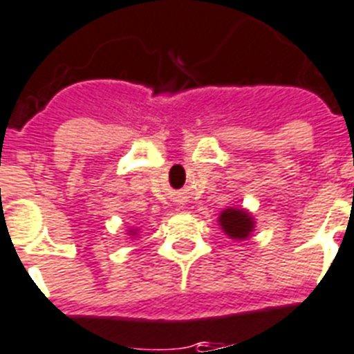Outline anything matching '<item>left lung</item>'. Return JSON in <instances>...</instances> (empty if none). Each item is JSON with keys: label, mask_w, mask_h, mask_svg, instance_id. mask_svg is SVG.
I'll use <instances>...</instances> for the list:
<instances>
[{"label": "left lung", "mask_w": 354, "mask_h": 354, "mask_svg": "<svg viewBox=\"0 0 354 354\" xmlns=\"http://www.w3.org/2000/svg\"><path fill=\"white\" fill-rule=\"evenodd\" d=\"M222 230L232 239H246L253 227L252 216L242 209H226L221 215Z\"/></svg>", "instance_id": "left-lung-1"}]
</instances>
